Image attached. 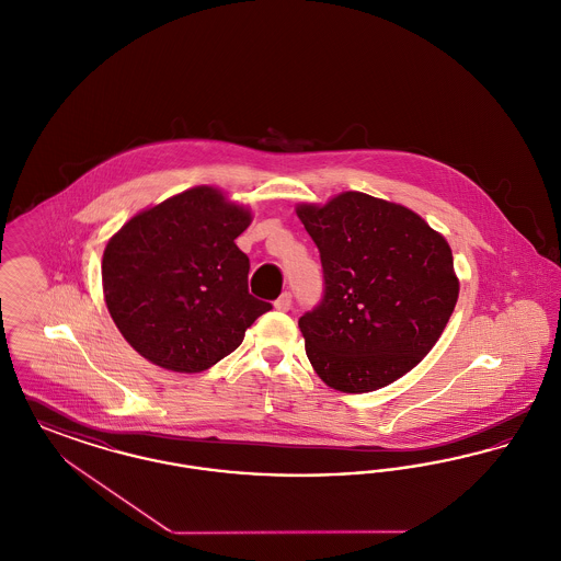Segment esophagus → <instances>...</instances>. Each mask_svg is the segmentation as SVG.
I'll list each match as a JSON object with an SVG mask.
<instances>
[{"instance_id":"34e87169","label":"esophagus","mask_w":561,"mask_h":561,"mask_svg":"<svg viewBox=\"0 0 561 561\" xmlns=\"http://www.w3.org/2000/svg\"><path fill=\"white\" fill-rule=\"evenodd\" d=\"M273 305H275V309H277V311H290V307H293V294H282Z\"/></svg>"}]
</instances>
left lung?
Returning a JSON list of instances; mask_svg holds the SVG:
<instances>
[{"instance_id": "left-lung-1", "label": "left lung", "mask_w": 561, "mask_h": 561, "mask_svg": "<svg viewBox=\"0 0 561 561\" xmlns=\"http://www.w3.org/2000/svg\"><path fill=\"white\" fill-rule=\"evenodd\" d=\"M296 214L320 250L323 298L298 320L307 357L343 393L410 373L442 336L458 300L453 250L405 206L347 191Z\"/></svg>"}]
</instances>
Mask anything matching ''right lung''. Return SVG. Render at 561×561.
Wrapping results in <instances>:
<instances>
[{
    "instance_id": "obj_1",
    "label": "right lung",
    "mask_w": 561,
    "mask_h": 561,
    "mask_svg": "<svg viewBox=\"0 0 561 561\" xmlns=\"http://www.w3.org/2000/svg\"><path fill=\"white\" fill-rule=\"evenodd\" d=\"M252 214L193 187L133 216L103 254V293L124 339L151 364L204 373L240 347L271 305L248 293L236 240Z\"/></svg>"
}]
</instances>
